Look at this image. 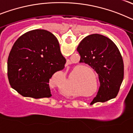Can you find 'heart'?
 Listing matches in <instances>:
<instances>
[{
	"label": "heart",
	"instance_id": "b5f03b06",
	"mask_svg": "<svg viewBox=\"0 0 133 133\" xmlns=\"http://www.w3.org/2000/svg\"><path fill=\"white\" fill-rule=\"evenodd\" d=\"M89 77H87V80H86V82H85V83H87V84H88V85H89V83H90V82H89V81H90V79H89V78H89Z\"/></svg>",
	"mask_w": 133,
	"mask_h": 133
}]
</instances>
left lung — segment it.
<instances>
[{
    "mask_svg": "<svg viewBox=\"0 0 133 133\" xmlns=\"http://www.w3.org/2000/svg\"><path fill=\"white\" fill-rule=\"evenodd\" d=\"M77 51L80 62L89 64L98 75L99 89L90 104L117 97L124 77V64L116 44L107 36L92 34L81 41Z\"/></svg>",
    "mask_w": 133,
    "mask_h": 133,
    "instance_id": "8db88e82",
    "label": "left lung"
}]
</instances>
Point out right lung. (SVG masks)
Wrapping results in <instances>:
<instances>
[{
    "label": "right lung",
    "mask_w": 133,
    "mask_h": 133,
    "mask_svg": "<svg viewBox=\"0 0 133 133\" xmlns=\"http://www.w3.org/2000/svg\"><path fill=\"white\" fill-rule=\"evenodd\" d=\"M66 59L56 36L36 29L21 36L8 58V78L11 87L23 97L34 98L52 96L49 80L64 68Z\"/></svg>",
    "instance_id": "add662e5"
}]
</instances>
